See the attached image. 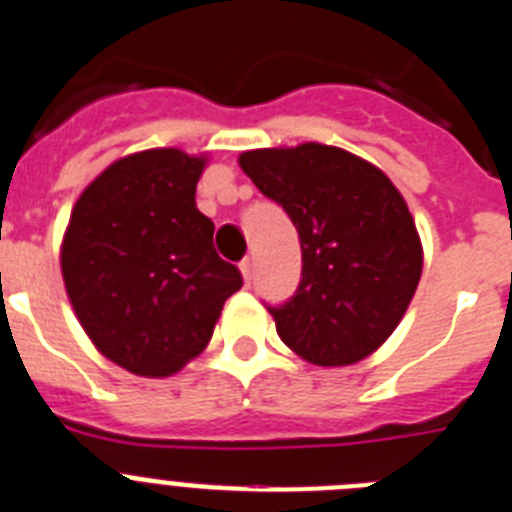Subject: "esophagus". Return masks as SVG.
I'll list each match as a JSON object with an SVG mask.
<instances>
[{
    "instance_id": "34e87169",
    "label": "esophagus",
    "mask_w": 512,
    "mask_h": 512,
    "mask_svg": "<svg viewBox=\"0 0 512 512\" xmlns=\"http://www.w3.org/2000/svg\"><path fill=\"white\" fill-rule=\"evenodd\" d=\"M240 272H243V280H246V285L251 282L253 277V259L251 256H246V259L240 261Z\"/></svg>"
}]
</instances>
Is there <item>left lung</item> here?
Masks as SVG:
<instances>
[{
    "instance_id": "left-lung-1",
    "label": "left lung",
    "mask_w": 512,
    "mask_h": 512,
    "mask_svg": "<svg viewBox=\"0 0 512 512\" xmlns=\"http://www.w3.org/2000/svg\"><path fill=\"white\" fill-rule=\"evenodd\" d=\"M238 164L301 238V285L269 308L277 335L316 366L371 356L408 311L424 266L400 190L361 156L314 141L246 151Z\"/></svg>"
}]
</instances>
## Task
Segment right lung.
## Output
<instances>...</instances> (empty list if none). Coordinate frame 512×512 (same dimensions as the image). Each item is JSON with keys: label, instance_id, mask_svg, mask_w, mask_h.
<instances>
[{"label": "right lung", "instance_id": "right-lung-1", "mask_svg": "<svg viewBox=\"0 0 512 512\" xmlns=\"http://www.w3.org/2000/svg\"><path fill=\"white\" fill-rule=\"evenodd\" d=\"M204 167V154L180 149L122 156L67 222L59 264L70 306L101 356L138 377H172L193 361L243 285L196 209Z\"/></svg>", "mask_w": 512, "mask_h": 512}]
</instances>
